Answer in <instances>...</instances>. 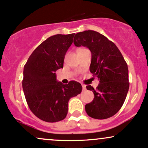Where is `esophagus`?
<instances>
[{
	"label": "esophagus",
	"mask_w": 148,
	"mask_h": 148,
	"mask_svg": "<svg viewBox=\"0 0 148 148\" xmlns=\"http://www.w3.org/2000/svg\"><path fill=\"white\" fill-rule=\"evenodd\" d=\"M81 86H82L83 90H85L86 89V85H84V84H81Z\"/></svg>",
	"instance_id": "1"
}]
</instances>
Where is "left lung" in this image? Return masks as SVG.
Here are the masks:
<instances>
[{"instance_id": "1", "label": "left lung", "mask_w": 148, "mask_h": 148, "mask_svg": "<svg viewBox=\"0 0 148 148\" xmlns=\"http://www.w3.org/2000/svg\"><path fill=\"white\" fill-rule=\"evenodd\" d=\"M76 47L84 46L92 53L90 71L99 80L96 90L86 88L94 93V99L85 106L91 118L103 120L113 116L123 105L129 90V71L127 62L116 45L104 35L94 30L76 34Z\"/></svg>"}]
</instances>
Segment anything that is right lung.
<instances>
[{
	"label": "right lung",
	"mask_w": 148,
	"mask_h": 148,
	"mask_svg": "<svg viewBox=\"0 0 148 148\" xmlns=\"http://www.w3.org/2000/svg\"><path fill=\"white\" fill-rule=\"evenodd\" d=\"M74 36V33L58 34L47 38L34 50L23 68L22 86L27 103L35 116L47 123L64 120L69 99L82 90L79 82L64 85L57 81L56 74L63 67Z\"/></svg>",
	"instance_id": "obj_1"
}]
</instances>
